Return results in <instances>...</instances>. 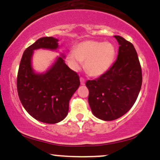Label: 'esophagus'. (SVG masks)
<instances>
[{"instance_id":"1","label":"esophagus","mask_w":160,"mask_h":160,"mask_svg":"<svg viewBox=\"0 0 160 160\" xmlns=\"http://www.w3.org/2000/svg\"><path fill=\"white\" fill-rule=\"evenodd\" d=\"M80 84H81L82 86H83V85H85V80H84L83 78H80Z\"/></svg>"}]
</instances>
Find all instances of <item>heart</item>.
<instances>
[{
	"label": "heart",
	"mask_w": 160,
	"mask_h": 160,
	"mask_svg": "<svg viewBox=\"0 0 160 160\" xmlns=\"http://www.w3.org/2000/svg\"><path fill=\"white\" fill-rule=\"evenodd\" d=\"M116 56V48L110 42L86 40L78 43L75 52H70L67 62L73 71H78L84 62V69L91 77H100L111 68Z\"/></svg>",
	"instance_id": "obj_1"
}]
</instances>
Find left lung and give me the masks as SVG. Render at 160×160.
Instances as JSON below:
<instances>
[{
    "instance_id": "1",
    "label": "left lung",
    "mask_w": 160,
    "mask_h": 160,
    "mask_svg": "<svg viewBox=\"0 0 160 160\" xmlns=\"http://www.w3.org/2000/svg\"><path fill=\"white\" fill-rule=\"evenodd\" d=\"M113 37L120 45L117 59L105 74L86 82L92 112L104 121L117 120L127 113L142 84L141 68L134 46L122 37Z\"/></svg>"
}]
</instances>
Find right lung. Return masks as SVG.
<instances>
[{
  "instance_id": "obj_1",
  "label": "right lung",
  "mask_w": 160,
  "mask_h": 160,
  "mask_svg": "<svg viewBox=\"0 0 160 160\" xmlns=\"http://www.w3.org/2000/svg\"><path fill=\"white\" fill-rule=\"evenodd\" d=\"M58 40L52 37L38 39L24 52L17 76V90L24 108L40 122L54 124L67 117L69 101L80 86V78L65 62V55L57 56L45 72L33 68L34 50L56 51Z\"/></svg>"
}]
</instances>
